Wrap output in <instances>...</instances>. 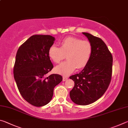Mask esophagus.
<instances>
[{
    "instance_id": "obj_1",
    "label": "esophagus",
    "mask_w": 128,
    "mask_h": 128,
    "mask_svg": "<svg viewBox=\"0 0 128 128\" xmlns=\"http://www.w3.org/2000/svg\"><path fill=\"white\" fill-rule=\"evenodd\" d=\"M67 79H68V77H67L63 76V77H62V81H66V80H67Z\"/></svg>"
}]
</instances>
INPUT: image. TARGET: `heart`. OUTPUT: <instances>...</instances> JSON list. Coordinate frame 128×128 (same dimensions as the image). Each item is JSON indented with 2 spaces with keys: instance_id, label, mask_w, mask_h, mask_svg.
<instances>
[{
  "instance_id": "obj_1",
  "label": "heart",
  "mask_w": 128,
  "mask_h": 128,
  "mask_svg": "<svg viewBox=\"0 0 128 128\" xmlns=\"http://www.w3.org/2000/svg\"><path fill=\"white\" fill-rule=\"evenodd\" d=\"M60 47L52 45L48 51L50 59L59 63L66 58L68 60L56 66V73L66 76L72 73L76 68H82L89 61L92 52V46L88 40L74 37H67L60 43Z\"/></svg>"
}]
</instances>
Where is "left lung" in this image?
Returning a JSON list of instances; mask_svg holds the SVG:
<instances>
[{
    "label": "left lung",
    "mask_w": 128,
    "mask_h": 128,
    "mask_svg": "<svg viewBox=\"0 0 128 128\" xmlns=\"http://www.w3.org/2000/svg\"><path fill=\"white\" fill-rule=\"evenodd\" d=\"M82 33L92 44V52L83 70L69 77L74 82L69 94L74 103L86 106L96 101L108 88L111 80L113 58L100 38Z\"/></svg>",
    "instance_id": "left-lung-1"
}]
</instances>
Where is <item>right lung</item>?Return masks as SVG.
Returning <instances> with one entry per match:
<instances>
[{"instance_id":"obj_1","label":"right lung","mask_w":128,"mask_h":128,"mask_svg":"<svg viewBox=\"0 0 128 128\" xmlns=\"http://www.w3.org/2000/svg\"><path fill=\"white\" fill-rule=\"evenodd\" d=\"M55 39L49 35H34L17 50L14 78L21 96L32 105L42 107L51 101L54 88L62 82V76L46 74L53 68L48 54Z\"/></svg>"}]
</instances>
